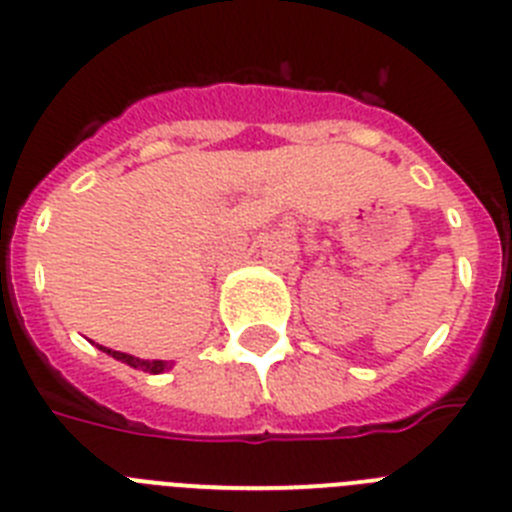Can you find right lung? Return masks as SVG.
<instances>
[{
    "instance_id": "add662e5",
    "label": "right lung",
    "mask_w": 512,
    "mask_h": 512,
    "mask_svg": "<svg viewBox=\"0 0 512 512\" xmlns=\"http://www.w3.org/2000/svg\"><path fill=\"white\" fill-rule=\"evenodd\" d=\"M100 348H102V345H100ZM102 350H105V353H108V355H113L115 361H123V363H126V366L141 368V371L162 373L164 368H167V363H162V361H141V358H133V355H128V353H118V350H108V348H102Z\"/></svg>"
}]
</instances>
